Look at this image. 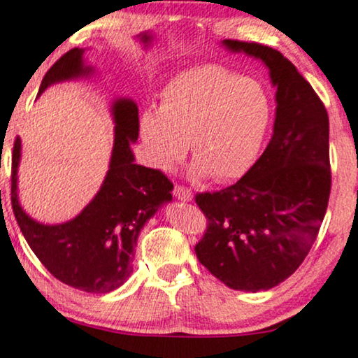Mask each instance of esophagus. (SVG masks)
Wrapping results in <instances>:
<instances>
[{
	"label": "esophagus",
	"instance_id": "1",
	"mask_svg": "<svg viewBox=\"0 0 358 358\" xmlns=\"http://www.w3.org/2000/svg\"><path fill=\"white\" fill-rule=\"evenodd\" d=\"M174 195L179 200H182V202H190V200L194 199L192 190L187 189V187H182V185H176V187H174Z\"/></svg>",
	"mask_w": 358,
	"mask_h": 358
}]
</instances>
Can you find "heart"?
I'll use <instances>...</instances> for the list:
<instances>
[{"label":"heart","instance_id":"b5f03b06","mask_svg":"<svg viewBox=\"0 0 358 358\" xmlns=\"http://www.w3.org/2000/svg\"><path fill=\"white\" fill-rule=\"evenodd\" d=\"M272 114L271 96L257 80L220 65L190 68L163 87L159 107L140 115L145 158L169 171L189 143L194 176L236 180L256 163Z\"/></svg>","mask_w":358,"mask_h":358}]
</instances>
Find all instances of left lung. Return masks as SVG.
<instances>
[{"label": "left lung", "instance_id": "obj_1", "mask_svg": "<svg viewBox=\"0 0 358 358\" xmlns=\"http://www.w3.org/2000/svg\"><path fill=\"white\" fill-rule=\"evenodd\" d=\"M257 58L275 91L273 134L251 169L229 187L195 195L208 220L199 261L233 290H268L310 252L331 194L329 117L295 65L256 42H222Z\"/></svg>", "mask_w": 358, "mask_h": 358}]
</instances>
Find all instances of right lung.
Returning <instances> with one entry per match:
<instances>
[{
  "mask_svg": "<svg viewBox=\"0 0 358 358\" xmlns=\"http://www.w3.org/2000/svg\"><path fill=\"white\" fill-rule=\"evenodd\" d=\"M140 42L150 45L148 32ZM83 48L66 52L43 76L38 96L55 83L91 76ZM114 146L99 192L70 222L43 224L24 212L17 197L21 138L14 141L11 203L19 228L34 254L58 280L87 293H109L134 272L136 239L161 205L173 200V184L158 169L135 164L131 143L138 138V107L120 97L112 102Z\"/></svg>",
  "mask_w": 358,
  "mask_h": 358,
  "instance_id": "add662e5",
  "label": "right lung"
}]
</instances>
